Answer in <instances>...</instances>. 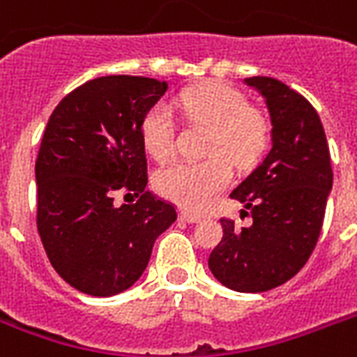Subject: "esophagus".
Masks as SVG:
<instances>
[{"label":"esophagus","instance_id":"1","mask_svg":"<svg viewBox=\"0 0 357 357\" xmlns=\"http://www.w3.org/2000/svg\"><path fill=\"white\" fill-rule=\"evenodd\" d=\"M179 219L185 222H190V225H192V222H200V217L195 213H189V211H181V213H179Z\"/></svg>","mask_w":357,"mask_h":357}]
</instances>
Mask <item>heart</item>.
<instances>
[{"label":"heart","mask_w":357,"mask_h":357,"mask_svg":"<svg viewBox=\"0 0 357 357\" xmlns=\"http://www.w3.org/2000/svg\"><path fill=\"white\" fill-rule=\"evenodd\" d=\"M179 108L197 125L209 127L208 159L179 160L160 170V192L189 211H202L232 179L230 160L239 168L255 165L269 142V123L258 108L222 82H204L181 91ZM142 142L157 160L176 149V123L167 105H155L142 119Z\"/></svg>","instance_id":"heart-1"}]
</instances>
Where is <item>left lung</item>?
Wrapping results in <instances>:
<instances>
[{
  "instance_id": "8db88e82",
  "label": "left lung",
  "mask_w": 357,
  "mask_h": 357,
  "mask_svg": "<svg viewBox=\"0 0 357 357\" xmlns=\"http://www.w3.org/2000/svg\"><path fill=\"white\" fill-rule=\"evenodd\" d=\"M271 118V149L232 190L251 227L221 219L222 239L209 255L217 281L236 292L281 287L305 266L322 230L333 185L326 132L309 100L269 76L245 78Z\"/></svg>"
}]
</instances>
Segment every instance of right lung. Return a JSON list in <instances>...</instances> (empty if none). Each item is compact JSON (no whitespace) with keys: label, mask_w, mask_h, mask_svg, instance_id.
<instances>
[{"label":"right lung","mask_w":357,"mask_h":357,"mask_svg":"<svg viewBox=\"0 0 357 357\" xmlns=\"http://www.w3.org/2000/svg\"><path fill=\"white\" fill-rule=\"evenodd\" d=\"M167 89L146 76H100L48 119L35 162L37 230L54 269L80 292L108 298L132 287L155 239L178 219L172 204L146 190L142 119ZM118 190L139 200L118 206Z\"/></svg>","instance_id":"1"}]
</instances>
